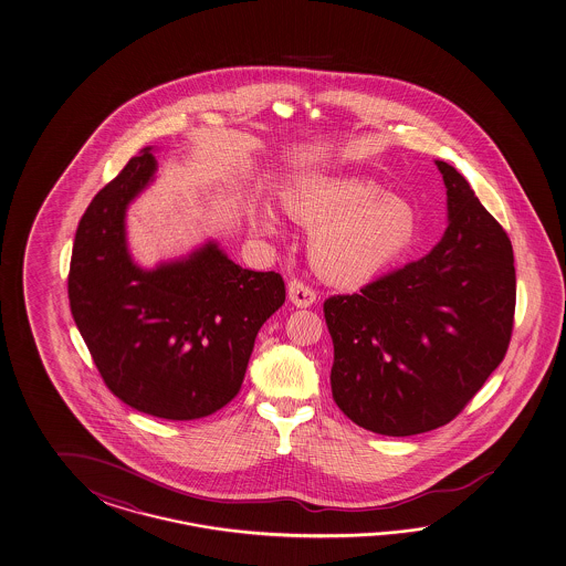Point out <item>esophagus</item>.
Here are the masks:
<instances>
[{
  "label": "esophagus",
  "instance_id": "34e87169",
  "mask_svg": "<svg viewBox=\"0 0 566 566\" xmlns=\"http://www.w3.org/2000/svg\"><path fill=\"white\" fill-rule=\"evenodd\" d=\"M289 298L298 306V308H308L316 302V292L306 282H302L298 277L289 282Z\"/></svg>",
  "mask_w": 566,
  "mask_h": 566
}]
</instances>
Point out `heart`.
I'll return each instance as SVG.
<instances>
[{
    "mask_svg": "<svg viewBox=\"0 0 566 566\" xmlns=\"http://www.w3.org/2000/svg\"><path fill=\"white\" fill-rule=\"evenodd\" d=\"M286 208L316 224L310 235L312 264L336 282H354L395 258L412 238L415 212L408 203L386 196L374 181L318 178L289 193ZM262 234H276L274 208L262 206L250 216Z\"/></svg>",
    "mask_w": 566,
    "mask_h": 566,
    "instance_id": "heart-1",
    "label": "heart"
}]
</instances>
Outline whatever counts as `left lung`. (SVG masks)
I'll list each match as a JSON object with an SVG mask.
<instances>
[{
  "label": "left lung",
  "instance_id": "left-lung-1",
  "mask_svg": "<svg viewBox=\"0 0 566 566\" xmlns=\"http://www.w3.org/2000/svg\"><path fill=\"white\" fill-rule=\"evenodd\" d=\"M448 228L427 256L324 300L334 402L358 427L412 437L459 417L504 360L516 306L511 238L437 161Z\"/></svg>",
  "mask_w": 566,
  "mask_h": 566
}]
</instances>
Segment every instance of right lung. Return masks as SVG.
Wrapping results in <instances>:
<instances>
[{
	"label": "right lung",
	"instance_id": "right-lung-1",
	"mask_svg": "<svg viewBox=\"0 0 566 566\" xmlns=\"http://www.w3.org/2000/svg\"><path fill=\"white\" fill-rule=\"evenodd\" d=\"M149 149L87 206L67 296L112 395L149 417L196 420L240 392L258 331L284 304L286 286L277 272L238 266L212 242L184 262L139 270L124 216L156 170Z\"/></svg>",
	"mask_w": 566,
	"mask_h": 566
}]
</instances>
